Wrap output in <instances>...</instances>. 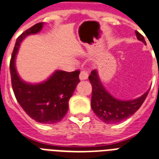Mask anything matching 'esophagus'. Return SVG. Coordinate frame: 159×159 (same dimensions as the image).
I'll return each instance as SVG.
<instances>
[{"instance_id": "obj_1", "label": "esophagus", "mask_w": 159, "mask_h": 159, "mask_svg": "<svg viewBox=\"0 0 159 159\" xmlns=\"http://www.w3.org/2000/svg\"><path fill=\"white\" fill-rule=\"evenodd\" d=\"M88 77V71H85V70L81 71V72H80V74H79L80 80H86Z\"/></svg>"}]
</instances>
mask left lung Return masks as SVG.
Masks as SVG:
<instances>
[{
	"mask_svg": "<svg viewBox=\"0 0 159 159\" xmlns=\"http://www.w3.org/2000/svg\"><path fill=\"white\" fill-rule=\"evenodd\" d=\"M135 33L138 39L146 44L143 36L137 31ZM88 79L93 87L91 107L93 112L99 119L110 124L120 123L134 114L140 108L149 93L148 90L135 100L120 101L112 97L102 87L96 70L92 71Z\"/></svg>",
	"mask_w": 159,
	"mask_h": 159,
	"instance_id": "1",
	"label": "left lung"
}]
</instances>
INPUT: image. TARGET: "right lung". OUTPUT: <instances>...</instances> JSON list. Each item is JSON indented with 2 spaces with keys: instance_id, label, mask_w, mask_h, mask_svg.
I'll return each instance as SVG.
<instances>
[{
  "instance_id": "1",
  "label": "right lung",
  "mask_w": 159,
  "mask_h": 159,
  "mask_svg": "<svg viewBox=\"0 0 159 159\" xmlns=\"http://www.w3.org/2000/svg\"><path fill=\"white\" fill-rule=\"evenodd\" d=\"M42 26V22L37 23L18 36L10 61V72L16 98L26 114L40 123L53 124L66 114L69 99L80 82V71H57L47 82L38 85L27 84L20 79L15 68V57L20 42L27 35L41 31Z\"/></svg>"
}]
</instances>
